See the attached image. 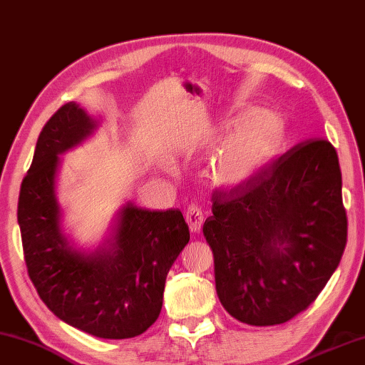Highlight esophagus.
<instances>
[{
    "mask_svg": "<svg viewBox=\"0 0 365 365\" xmlns=\"http://www.w3.org/2000/svg\"><path fill=\"white\" fill-rule=\"evenodd\" d=\"M187 223L190 226L191 232H199L204 223V213L197 205H190L187 210Z\"/></svg>",
    "mask_w": 365,
    "mask_h": 365,
    "instance_id": "34e87169",
    "label": "esophagus"
}]
</instances>
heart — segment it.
<instances>
[{"label":"heart","instance_id":"heart-1","mask_svg":"<svg viewBox=\"0 0 365 365\" xmlns=\"http://www.w3.org/2000/svg\"><path fill=\"white\" fill-rule=\"evenodd\" d=\"M284 139L282 120L269 110H255L221 140L207 164V177L221 188H234L259 174Z\"/></svg>","mask_w":365,"mask_h":365}]
</instances>
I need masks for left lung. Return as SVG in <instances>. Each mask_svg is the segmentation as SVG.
<instances>
[{
    "label": "left lung",
    "mask_w": 365,
    "mask_h": 365,
    "mask_svg": "<svg viewBox=\"0 0 365 365\" xmlns=\"http://www.w3.org/2000/svg\"><path fill=\"white\" fill-rule=\"evenodd\" d=\"M202 232L221 305L252 326L287 323L309 307L346 245L339 156L307 140L252 180L213 192Z\"/></svg>",
    "instance_id": "1"
}]
</instances>
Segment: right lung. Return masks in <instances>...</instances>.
<instances>
[{
  "mask_svg": "<svg viewBox=\"0 0 365 365\" xmlns=\"http://www.w3.org/2000/svg\"><path fill=\"white\" fill-rule=\"evenodd\" d=\"M96 126L76 103L50 117L21 182L17 220L28 275L48 310L95 337L131 339L158 319L168 272L190 230L178 209L147 210L128 202L103 247L91 253L74 248L61 227L58 156Z\"/></svg>",
  "mask_w": 365,
  "mask_h": 365,
  "instance_id": "add662e5",
  "label": "right lung"
}]
</instances>
